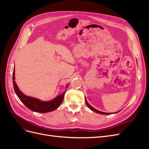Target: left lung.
<instances>
[{"mask_svg": "<svg viewBox=\"0 0 149 149\" xmlns=\"http://www.w3.org/2000/svg\"><path fill=\"white\" fill-rule=\"evenodd\" d=\"M85 102H86V105L88 106V107L90 109H91L92 111H94V112H97V113H98V114H111V113H106V112H101V111H97V110L95 109H94V108H93V107H91V106H90V105L89 104L88 102H87V101L86 100H85Z\"/></svg>", "mask_w": 149, "mask_h": 149, "instance_id": "8db88e82", "label": "left lung"}]
</instances>
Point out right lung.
Wrapping results in <instances>:
<instances>
[{"label": "right lung", "mask_w": 149, "mask_h": 149, "mask_svg": "<svg viewBox=\"0 0 149 149\" xmlns=\"http://www.w3.org/2000/svg\"><path fill=\"white\" fill-rule=\"evenodd\" d=\"M15 71L13 69V88H14V91L20 99V100L24 103V104L29 108L31 111H33L34 112H42V113H45V112H48L50 111H53L55 110L56 109L60 106L63 100L65 92L63 93L61 95L58 96L54 100L44 102L41 101L40 100L36 99L34 97H31L29 96H26L25 94L22 93L18 88L17 85L16 84L15 82ZM68 87V86H67Z\"/></svg>", "instance_id": "add662e5"}]
</instances>
